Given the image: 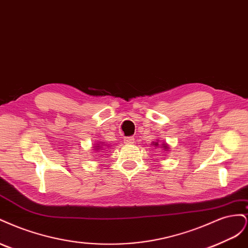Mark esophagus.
Wrapping results in <instances>:
<instances>
[{
  "instance_id": "1",
  "label": "esophagus",
  "mask_w": 248,
  "mask_h": 248,
  "mask_svg": "<svg viewBox=\"0 0 248 248\" xmlns=\"http://www.w3.org/2000/svg\"><path fill=\"white\" fill-rule=\"evenodd\" d=\"M124 141L126 142L127 145H132L133 142H134V139H133V137H129V138H125L124 139Z\"/></svg>"
}]
</instances>
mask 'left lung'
<instances>
[{"mask_svg": "<svg viewBox=\"0 0 248 248\" xmlns=\"http://www.w3.org/2000/svg\"><path fill=\"white\" fill-rule=\"evenodd\" d=\"M153 146H155V147H158L159 146V141H153ZM162 147L164 148V150L166 149H169V147H168V145L167 144H162ZM167 151V150H166Z\"/></svg>", "mask_w": 248, "mask_h": 248, "instance_id": "left-lung-1", "label": "left lung"}]
</instances>
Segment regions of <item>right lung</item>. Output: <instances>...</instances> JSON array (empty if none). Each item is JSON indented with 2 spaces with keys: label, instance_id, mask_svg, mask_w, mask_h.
Wrapping results in <instances>:
<instances>
[{
  "label": "right lung",
  "instance_id": "add662e5",
  "mask_svg": "<svg viewBox=\"0 0 248 248\" xmlns=\"http://www.w3.org/2000/svg\"><path fill=\"white\" fill-rule=\"evenodd\" d=\"M101 146H104V145H101ZM101 146H100V145L98 144V146H96V149H95V150H97V149H99V148H102ZM107 146H108V145H107ZM100 150H101V149H100Z\"/></svg>",
  "mask_w": 248,
  "mask_h": 248
}]
</instances>
